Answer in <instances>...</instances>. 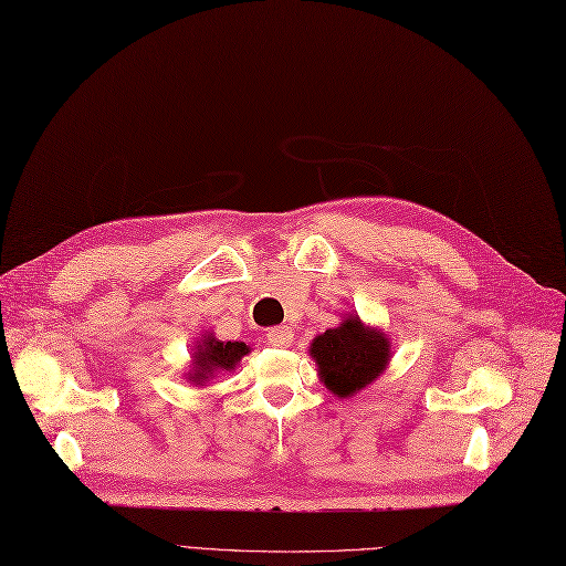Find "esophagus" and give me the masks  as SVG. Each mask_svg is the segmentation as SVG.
Returning <instances> with one entry per match:
<instances>
[{"label":"esophagus","mask_w":566,"mask_h":566,"mask_svg":"<svg viewBox=\"0 0 566 566\" xmlns=\"http://www.w3.org/2000/svg\"><path fill=\"white\" fill-rule=\"evenodd\" d=\"M265 339L272 346H280V349H286V346H292V342H294V332L289 329V327H272V329H268Z\"/></svg>","instance_id":"esophagus-1"}]
</instances>
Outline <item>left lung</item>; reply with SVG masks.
Returning <instances> with one entry per match:
<instances>
[{"label": "left lung", "mask_w": 566, "mask_h": 566, "mask_svg": "<svg viewBox=\"0 0 566 566\" xmlns=\"http://www.w3.org/2000/svg\"><path fill=\"white\" fill-rule=\"evenodd\" d=\"M308 354L329 392L349 399L387 370L392 360V342L380 327L366 325L356 313H349L337 327L317 335Z\"/></svg>", "instance_id": "obj_1"}]
</instances>
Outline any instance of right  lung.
I'll return each mask as SVG.
<instances>
[{
  "label": "right lung",
  "instance_id": "right-lung-1",
  "mask_svg": "<svg viewBox=\"0 0 566 566\" xmlns=\"http://www.w3.org/2000/svg\"><path fill=\"white\" fill-rule=\"evenodd\" d=\"M245 354H251V346L245 342H222L214 337V332H206L191 349V368L184 378L196 387H202L220 373L237 370Z\"/></svg>",
  "mask_w": 566,
  "mask_h": 566
}]
</instances>
